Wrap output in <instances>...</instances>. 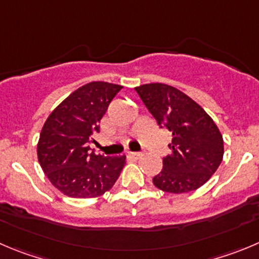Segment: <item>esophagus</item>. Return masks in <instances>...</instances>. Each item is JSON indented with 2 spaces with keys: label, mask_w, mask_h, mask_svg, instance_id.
<instances>
[{
  "label": "esophagus",
  "mask_w": 259,
  "mask_h": 259,
  "mask_svg": "<svg viewBox=\"0 0 259 259\" xmlns=\"http://www.w3.org/2000/svg\"><path fill=\"white\" fill-rule=\"evenodd\" d=\"M129 156L133 157V158H141L142 153H141V152H130Z\"/></svg>",
  "instance_id": "1"
}]
</instances>
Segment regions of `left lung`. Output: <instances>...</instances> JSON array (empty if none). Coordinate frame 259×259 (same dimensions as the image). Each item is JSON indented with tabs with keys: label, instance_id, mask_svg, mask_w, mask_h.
I'll list each match as a JSON object with an SVG mask.
<instances>
[{
	"label": "left lung",
	"instance_id": "1",
	"mask_svg": "<svg viewBox=\"0 0 259 259\" xmlns=\"http://www.w3.org/2000/svg\"><path fill=\"white\" fill-rule=\"evenodd\" d=\"M159 127L172 133L171 154L153 178L158 189L174 194L198 189L216 172L224 157V139L211 116L197 102L162 83L135 88Z\"/></svg>",
	"mask_w": 259,
	"mask_h": 259
}]
</instances>
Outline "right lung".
<instances>
[{"mask_svg": "<svg viewBox=\"0 0 259 259\" xmlns=\"http://www.w3.org/2000/svg\"><path fill=\"white\" fill-rule=\"evenodd\" d=\"M122 87L92 81L72 92L46 120L37 146L38 161L55 188L72 198H94L110 190L125 166V156L91 151L92 135Z\"/></svg>", "mask_w": 259, "mask_h": 259, "instance_id": "1", "label": "right lung"}]
</instances>
